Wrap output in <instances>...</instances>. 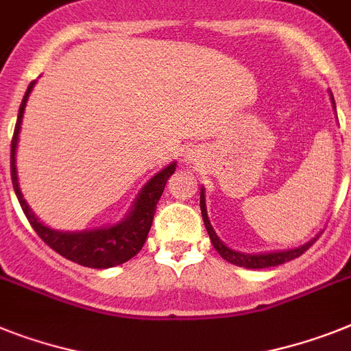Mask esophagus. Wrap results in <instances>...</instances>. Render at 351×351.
<instances>
[{
    "label": "esophagus",
    "mask_w": 351,
    "mask_h": 351,
    "mask_svg": "<svg viewBox=\"0 0 351 351\" xmlns=\"http://www.w3.org/2000/svg\"><path fill=\"white\" fill-rule=\"evenodd\" d=\"M186 159H188V161H190V159H193V156H190V154H188V156H186Z\"/></svg>",
    "instance_id": "esophagus-1"
}]
</instances>
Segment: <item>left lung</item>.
<instances>
[{
    "mask_svg": "<svg viewBox=\"0 0 351 351\" xmlns=\"http://www.w3.org/2000/svg\"><path fill=\"white\" fill-rule=\"evenodd\" d=\"M330 98H332V104H334L335 109V102L334 97H332V93H330ZM201 213H202V221H204V226H206V231L210 234V240L213 247L217 249V253L221 254L222 258L226 262L233 263V265H239V267H245V269H265V267H274V265H282V263L289 262V260H294L298 256L305 253L306 249L311 247L314 244L315 239H312L311 242H306V244L300 245V247L294 249H287V251H273V253H260V254H245V253H239V251H233L228 245H224L221 242V239L217 237V233L213 231L210 224V219H208V211H206V197H204V188H201Z\"/></svg>",
    "mask_w": 351,
    "mask_h": 351,
    "instance_id": "obj_1",
    "label": "left lung"
}]
</instances>
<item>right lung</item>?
Here are the masks:
<instances>
[{
  "mask_svg": "<svg viewBox=\"0 0 351 351\" xmlns=\"http://www.w3.org/2000/svg\"><path fill=\"white\" fill-rule=\"evenodd\" d=\"M36 86V80L30 82L26 89L23 102L19 106V114H17L16 129H14L12 145H10V176H12L14 192L17 195V201L25 211L26 219L30 226L36 230L45 244L50 245L55 253L60 256L71 260V262L91 269H109L114 265L127 262L132 256L140 253L143 247L147 234L152 226L156 206H158L159 197L163 193L165 184L169 178L176 172V161L165 167L161 172H158L154 178L150 179L141 192L136 197L134 204L127 213V217L121 222L109 228H98V230H86V231H57L51 230L43 222L37 221V217L32 213L26 201L23 199L21 188L17 182V167H16V152H17V140H19V130H21L23 114L28 102L32 89Z\"/></svg>",
  "mask_w": 351,
  "mask_h": 351,
  "instance_id": "1",
  "label": "right lung"
}]
</instances>
